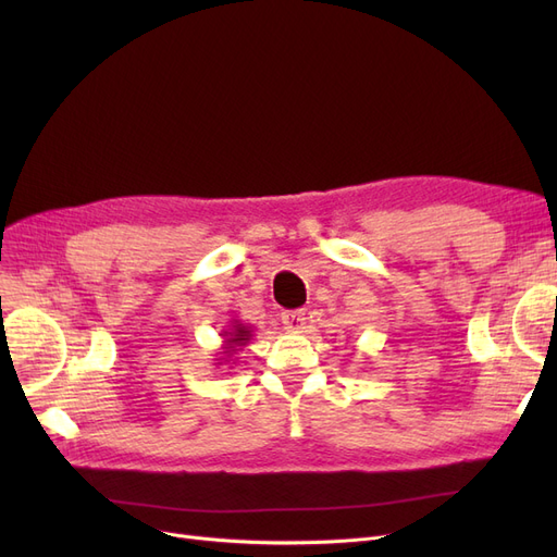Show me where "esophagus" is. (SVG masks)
I'll use <instances>...</instances> for the list:
<instances>
[{"label": "esophagus", "instance_id": "34e87169", "mask_svg": "<svg viewBox=\"0 0 557 557\" xmlns=\"http://www.w3.org/2000/svg\"><path fill=\"white\" fill-rule=\"evenodd\" d=\"M282 325L288 330V332H302L305 327V311H284L282 313Z\"/></svg>", "mask_w": 557, "mask_h": 557}]
</instances>
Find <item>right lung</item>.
Masks as SVG:
<instances>
[{
	"mask_svg": "<svg viewBox=\"0 0 557 557\" xmlns=\"http://www.w3.org/2000/svg\"><path fill=\"white\" fill-rule=\"evenodd\" d=\"M221 336H223V345H221V352H219L221 359H216L219 366H221V363H230L232 357L237 355L244 345L250 343L252 330H250L246 323H242L239 318H232L230 325L221 332ZM232 363H234V361H232Z\"/></svg>",
	"mask_w": 557,
	"mask_h": 557,
	"instance_id": "1",
	"label": "right lung"
}]
</instances>
